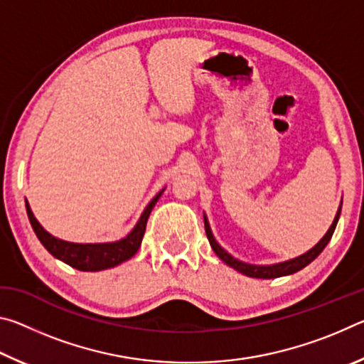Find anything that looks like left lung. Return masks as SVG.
<instances>
[{"instance_id": "obj_1", "label": "left lung", "mask_w": 364, "mask_h": 364, "mask_svg": "<svg viewBox=\"0 0 364 364\" xmlns=\"http://www.w3.org/2000/svg\"><path fill=\"white\" fill-rule=\"evenodd\" d=\"M341 210H342V202H341V205H338V208H337V213H336V217H334V221H332V225L329 226V230L326 231V234H324L321 239H319L315 247H311L310 250H306L305 254H301L299 257L291 258V260L273 263V264H252V263H245V262L237 260V258H234L230 254V252H226L217 242V239H215L213 232L210 230V225H208V218H207L205 213H204V225H205V234H207L208 242H210V247L213 249V252H215V254H217V257L220 258V260H223L228 264V267H231V268H234L236 271H239V273L249 276V278L274 279V278H281V276H289V274L297 273V271H300L301 268H305L306 264H310L319 254H321L326 245H328V242L331 241L332 234H334V231H336L338 217H341Z\"/></svg>"}]
</instances>
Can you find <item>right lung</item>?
<instances>
[{"label":"right lung","mask_w":364,"mask_h":364,"mask_svg":"<svg viewBox=\"0 0 364 364\" xmlns=\"http://www.w3.org/2000/svg\"><path fill=\"white\" fill-rule=\"evenodd\" d=\"M165 191L160 189L159 193L152 197V200L146 205L144 212L141 213L138 223L134 225L133 230L127 234L125 237L119 239L114 242H95V244H78V242H69L63 241V239L54 237L49 234L45 228L40 225V221L35 218L32 208L28 205V200L26 199L27 215L32 225L36 237L40 242L45 245V249L56 257L58 260L70 264L72 268L80 271H101L107 268L119 267L120 263L130 260V258L136 254L141 247V241H143L147 218L152 212L154 205L157 204L159 197L162 196Z\"/></svg>","instance_id":"obj_1"}]
</instances>
